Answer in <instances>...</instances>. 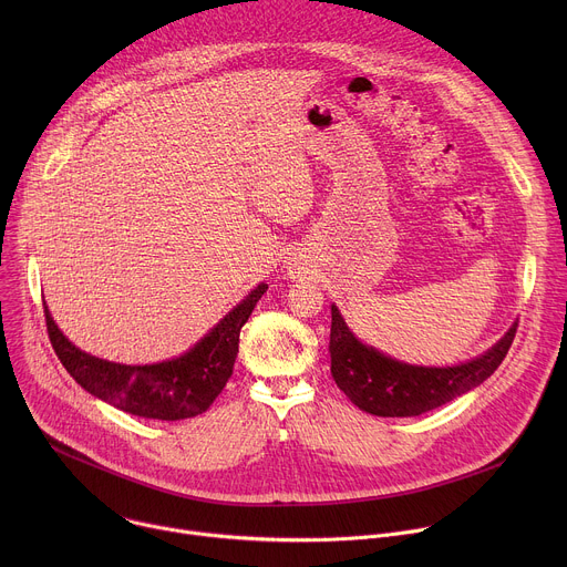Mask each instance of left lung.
Returning <instances> with one entry per match:
<instances>
[{
    "mask_svg": "<svg viewBox=\"0 0 567 567\" xmlns=\"http://www.w3.org/2000/svg\"><path fill=\"white\" fill-rule=\"evenodd\" d=\"M518 322L482 357L453 368H420L399 363L363 346L332 305V377L354 406L377 417H415L444 406L455 396L489 379L507 357Z\"/></svg>",
    "mask_w": 567,
    "mask_h": 567,
    "instance_id": "8db88e82",
    "label": "left lung"
}]
</instances>
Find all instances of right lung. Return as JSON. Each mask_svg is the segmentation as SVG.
<instances>
[{"label":"right lung","mask_w":567,"mask_h":567,"mask_svg":"<svg viewBox=\"0 0 567 567\" xmlns=\"http://www.w3.org/2000/svg\"><path fill=\"white\" fill-rule=\"evenodd\" d=\"M265 291L267 285H258L190 352L154 365H121L96 359L62 337L47 307L44 320L49 341L60 363L87 392L112 403L123 413L145 420L177 422L206 413L215 396L224 390L233 374L239 330Z\"/></svg>","instance_id":"obj_1"}]
</instances>
